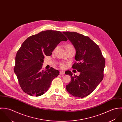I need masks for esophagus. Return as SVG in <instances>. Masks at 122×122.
<instances>
[{
    "label": "esophagus",
    "mask_w": 122,
    "mask_h": 122,
    "mask_svg": "<svg viewBox=\"0 0 122 122\" xmlns=\"http://www.w3.org/2000/svg\"><path fill=\"white\" fill-rule=\"evenodd\" d=\"M60 74H61V75H64L65 74V72L63 70H61L60 71Z\"/></svg>",
    "instance_id": "obj_1"
}]
</instances>
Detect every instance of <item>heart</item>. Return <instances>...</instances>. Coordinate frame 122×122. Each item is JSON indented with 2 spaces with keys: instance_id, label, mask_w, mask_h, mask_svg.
Wrapping results in <instances>:
<instances>
[{
  "instance_id": "heart-1",
  "label": "heart",
  "mask_w": 122,
  "mask_h": 122,
  "mask_svg": "<svg viewBox=\"0 0 122 122\" xmlns=\"http://www.w3.org/2000/svg\"><path fill=\"white\" fill-rule=\"evenodd\" d=\"M73 47V46L72 45H68V46H67V47H66V48H70V47ZM60 66H61V68H64L65 67V64H64V63H61V64H60Z\"/></svg>"
}]
</instances>
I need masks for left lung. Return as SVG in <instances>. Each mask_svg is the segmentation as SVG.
<instances>
[{
    "label": "left lung",
    "mask_w": 122,
    "mask_h": 122,
    "mask_svg": "<svg viewBox=\"0 0 122 122\" xmlns=\"http://www.w3.org/2000/svg\"><path fill=\"white\" fill-rule=\"evenodd\" d=\"M74 46L77 61L72 68L80 72L77 76L67 70L71 81L66 88L72 96L84 98L91 93L103 78L104 58L99 46L88 36L75 32H63Z\"/></svg>",
    "instance_id": "left-lung-1"
}]
</instances>
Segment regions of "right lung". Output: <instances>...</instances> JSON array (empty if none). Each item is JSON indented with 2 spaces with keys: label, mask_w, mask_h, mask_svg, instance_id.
I'll return each mask as SVG.
<instances>
[{
  "label": "right lung",
  "mask_w": 122,
  "mask_h": 122,
  "mask_svg": "<svg viewBox=\"0 0 122 122\" xmlns=\"http://www.w3.org/2000/svg\"><path fill=\"white\" fill-rule=\"evenodd\" d=\"M67 38L61 32L46 30L27 38L18 50L14 72L19 85L27 94L36 97L47 92L60 72L51 68L43 70L45 56H50L57 45Z\"/></svg>",
  "instance_id": "right-lung-1"
}]
</instances>
